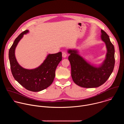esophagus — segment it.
<instances>
[{
    "instance_id": "34e87169",
    "label": "esophagus",
    "mask_w": 124,
    "mask_h": 124,
    "mask_svg": "<svg viewBox=\"0 0 124 124\" xmlns=\"http://www.w3.org/2000/svg\"><path fill=\"white\" fill-rule=\"evenodd\" d=\"M67 53L66 52H62V56H63V57L65 58V57H67Z\"/></svg>"
}]
</instances>
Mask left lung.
I'll list each match as a JSON object with an SVG mask.
<instances>
[{
    "instance_id": "left-lung-1",
    "label": "left lung",
    "mask_w": 124,
    "mask_h": 124,
    "mask_svg": "<svg viewBox=\"0 0 124 124\" xmlns=\"http://www.w3.org/2000/svg\"><path fill=\"white\" fill-rule=\"evenodd\" d=\"M101 40L105 43L107 54L100 65L92 64L79 54L76 49H69L68 59L71 66V76L74 82L84 88H96L103 84L112 74L115 64V49L108 35L101 30Z\"/></svg>"
}]
</instances>
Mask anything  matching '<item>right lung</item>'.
Masks as SVG:
<instances>
[{
    "mask_svg": "<svg viewBox=\"0 0 124 124\" xmlns=\"http://www.w3.org/2000/svg\"><path fill=\"white\" fill-rule=\"evenodd\" d=\"M26 30L20 34L14 41L9 51V58L12 75L25 89L32 92H39L49 87L54 81L57 66L62 60V52L48 54L38 67L27 69L22 67L15 56V49L23 35L29 33Z\"/></svg>",
    "mask_w": 124,
    "mask_h": 124,
    "instance_id": "obj_1",
    "label": "right lung"
}]
</instances>
